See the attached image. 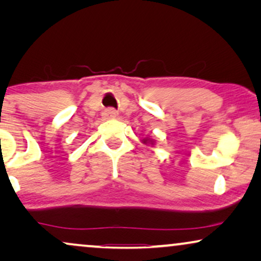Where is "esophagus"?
<instances>
[{
	"instance_id": "obj_1",
	"label": "esophagus",
	"mask_w": 261,
	"mask_h": 261,
	"mask_svg": "<svg viewBox=\"0 0 261 261\" xmlns=\"http://www.w3.org/2000/svg\"><path fill=\"white\" fill-rule=\"evenodd\" d=\"M106 115L110 117V119H114V117H116V112H114L113 109H109L106 112Z\"/></svg>"
}]
</instances>
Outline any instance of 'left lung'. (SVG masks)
<instances>
[{
    "label": "left lung",
    "mask_w": 261,
    "mask_h": 261,
    "mask_svg": "<svg viewBox=\"0 0 261 261\" xmlns=\"http://www.w3.org/2000/svg\"><path fill=\"white\" fill-rule=\"evenodd\" d=\"M141 141H142V144H145V145H148V144L153 145V144H154V140H151V139H147V138L142 139Z\"/></svg>",
    "instance_id": "1"
}]
</instances>
